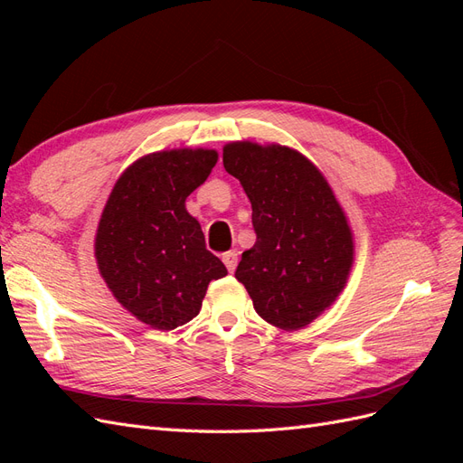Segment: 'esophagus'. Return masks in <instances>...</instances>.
Returning a JSON list of instances; mask_svg holds the SVG:
<instances>
[{
    "mask_svg": "<svg viewBox=\"0 0 463 463\" xmlns=\"http://www.w3.org/2000/svg\"><path fill=\"white\" fill-rule=\"evenodd\" d=\"M222 260H223V264H226V269L230 272H233L235 266H237V253H235V250H230V253H223Z\"/></svg>",
    "mask_w": 463,
    "mask_h": 463,
    "instance_id": "obj_1",
    "label": "esophagus"
}]
</instances>
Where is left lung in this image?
I'll return each instance as SVG.
<instances>
[{
    "instance_id": "left-lung-1",
    "label": "left lung",
    "mask_w": 463,
    "mask_h": 463,
    "mask_svg": "<svg viewBox=\"0 0 463 463\" xmlns=\"http://www.w3.org/2000/svg\"><path fill=\"white\" fill-rule=\"evenodd\" d=\"M223 167L247 193L257 233L235 278L269 325L305 328L338 299L352 272L355 243L342 204L318 167L284 145L228 143Z\"/></svg>"
}]
</instances>
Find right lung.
I'll return each instance as SVG.
<instances>
[{
    "label": "right lung",
    "mask_w": 463,
    "mask_h": 463,
    "mask_svg": "<svg viewBox=\"0 0 463 463\" xmlns=\"http://www.w3.org/2000/svg\"><path fill=\"white\" fill-rule=\"evenodd\" d=\"M216 162L213 148L146 154L119 175L102 210L98 270L123 309L150 328L174 330L197 317L208 284L228 274L185 208Z\"/></svg>",
    "instance_id": "right-lung-1"
}]
</instances>
